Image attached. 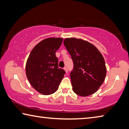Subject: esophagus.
Segmentation results:
<instances>
[{
    "label": "esophagus",
    "instance_id": "obj_1",
    "mask_svg": "<svg viewBox=\"0 0 129 129\" xmlns=\"http://www.w3.org/2000/svg\"><path fill=\"white\" fill-rule=\"evenodd\" d=\"M63 69H64V70L65 71H66V73H68V70H67V68H66V67H64V68H63Z\"/></svg>",
    "mask_w": 129,
    "mask_h": 129
}]
</instances>
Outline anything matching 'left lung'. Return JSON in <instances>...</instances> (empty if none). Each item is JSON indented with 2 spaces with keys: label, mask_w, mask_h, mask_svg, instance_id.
<instances>
[{
  "label": "left lung",
  "mask_w": 129,
  "mask_h": 129,
  "mask_svg": "<svg viewBox=\"0 0 129 129\" xmlns=\"http://www.w3.org/2000/svg\"><path fill=\"white\" fill-rule=\"evenodd\" d=\"M63 44L74 62L70 74L73 91L83 97L94 93L104 82L107 74L103 55L93 44L80 38H65Z\"/></svg>",
  "instance_id": "8db88e82"
}]
</instances>
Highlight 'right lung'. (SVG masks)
Segmentation results:
<instances>
[{
  "label": "right lung",
  "mask_w": 129,
  "mask_h": 129,
  "mask_svg": "<svg viewBox=\"0 0 129 129\" xmlns=\"http://www.w3.org/2000/svg\"><path fill=\"white\" fill-rule=\"evenodd\" d=\"M63 38L50 37L34 47L27 59L26 77L40 93L50 95L55 92L64 77L65 71L58 68L55 52L62 44Z\"/></svg>",
  "instance_id": "obj_1"
}]
</instances>
